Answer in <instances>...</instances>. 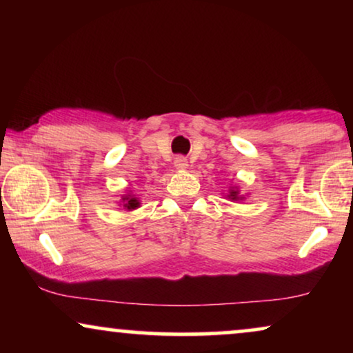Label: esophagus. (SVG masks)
Segmentation results:
<instances>
[{
  "instance_id": "34e87169",
  "label": "esophagus",
  "mask_w": 353,
  "mask_h": 353,
  "mask_svg": "<svg viewBox=\"0 0 353 353\" xmlns=\"http://www.w3.org/2000/svg\"><path fill=\"white\" fill-rule=\"evenodd\" d=\"M173 163H175V167L178 168V170H185V168H188V159L185 156H176Z\"/></svg>"
}]
</instances>
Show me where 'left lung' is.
<instances>
[{"label":"left lung","mask_w":353,"mask_h":353,"mask_svg":"<svg viewBox=\"0 0 353 353\" xmlns=\"http://www.w3.org/2000/svg\"><path fill=\"white\" fill-rule=\"evenodd\" d=\"M230 197H231V199H238V192L231 191V192H230Z\"/></svg>","instance_id":"1"}]
</instances>
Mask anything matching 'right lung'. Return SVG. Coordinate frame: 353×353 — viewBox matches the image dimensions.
Listing matches in <instances>:
<instances>
[{"label": "right lung", "instance_id": "1", "mask_svg": "<svg viewBox=\"0 0 353 353\" xmlns=\"http://www.w3.org/2000/svg\"><path fill=\"white\" fill-rule=\"evenodd\" d=\"M123 199H125V207H127V209H137L139 205V202L134 199V197H123Z\"/></svg>", "mask_w": 353, "mask_h": 353}]
</instances>
